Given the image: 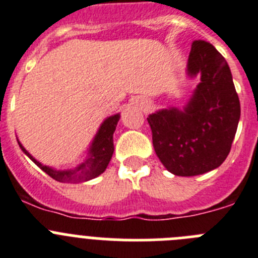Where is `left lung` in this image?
<instances>
[{
  "label": "left lung",
  "instance_id": "8db88e82",
  "mask_svg": "<svg viewBox=\"0 0 258 258\" xmlns=\"http://www.w3.org/2000/svg\"><path fill=\"white\" fill-rule=\"evenodd\" d=\"M187 71L200 84L182 111L161 109L147 117L152 145L170 173L191 177L225 161L240 118V102L226 60L212 44L195 40Z\"/></svg>",
  "mask_w": 258,
  "mask_h": 258
}]
</instances>
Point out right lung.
<instances>
[{"label": "right lung", "mask_w": 258, "mask_h": 258, "mask_svg": "<svg viewBox=\"0 0 258 258\" xmlns=\"http://www.w3.org/2000/svg\"><path fill=\"white\" fill-rule=\"evenodd\" d=\"M118 118H120V115H113L104 120V122L101 125L99 131H98L97 136H95L94 141H93L90 151H89V157L80 165H77L76 168H74V169L55 170L50 168V166L42 165L20 145V142L18 143H19L23 152L38 168H41L46 174H49L55 181L64 182V183L85 182L89 181V179L95 178V177H98V175L102 174L106 170L107 165H108L113 154V133H115Z\"/></svg>", "instance_id": "obj_1"}]
</instances>
